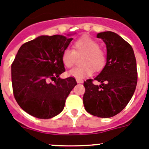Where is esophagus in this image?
Here are the masks:
<instances>
[{
	"mask_svg": "<svg viewBox=\"0 0 149 149\" xmlns=\"http://www.w3.org/2000/svg\"><path fill=\"white\" fill-rule=\"evenodd\" d=\"M76 81H77V84H82V83L84 82V81H81V80H76Z\"/></svg>",
	"mask_w": 149,
	"mask_h": 149,
	"instance_id": "1",
	"label": "esophagus"
}]
</instances>
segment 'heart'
<instances>
[{
    "label": "heart",
    "instance_id": "heart-1",
    "mask_svg": "<svg viewBox=\"0 0 149 149\" xmlns=\"http://www.w3.org/2000/svg\"><path fill=\"white\" fill-rule=\"evenodd\" d=\"M74 50L65 48L62 54L63 65L71 68L75 63L77 56H83L81 60L82 66L75 67L68 74L77 80H82L90 76L95 72H99L106 63V54L100 48L98 42L89 36H83L74 43Z\"/></svg>",
    "mask_w": 149,
    "mask_h": 149
}]
</instances>
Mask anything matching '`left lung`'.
I'll list each match as a JSON object with an SVG mask.
<instances>
[{"instance_id":"left-lung-1","label":"left lung","mask_w":149,"mask_h":149,"mask_svg":"<svg viewBox=\"0 0 149 149\" xmlns=\"http://www.w3.org/2000/svg\"><path fill=\"white\" fill-rule=\"evenodd\" d=\"M106 45L107 63L94 78L84 81V104L89 113L110 118L120 113L132 98L136 84L137 70L134 50L120 36L111 31L97 34Z\"/></svg>"}]
</instances>
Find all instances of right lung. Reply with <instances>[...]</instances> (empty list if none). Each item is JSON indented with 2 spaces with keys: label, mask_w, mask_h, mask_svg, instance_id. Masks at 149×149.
Here are the masks:
<instances>
[{
  "label": "right lung",
  "mask_w": 149,
  "mask_h": 149,
  "mask_svg": "<svg viewBox=\"0 0 149 149\" xmlns=\"http://www.w3.org/2000/svg\"><path fill=\"white\" fill-rule=\"evenodd\" d=\"M72 39L62 35L40 36L18 50L11 66L13 94L30 115L46 119L63 111L66 98L77 85L74 77H59L65 72L62 54ZM49 79L56 81L52 84Z\"/></svg>",
  "instance_id": "1"
}]
</instances>
